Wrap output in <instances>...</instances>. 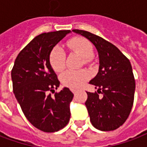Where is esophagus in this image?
Segmentation results:
<instances>
[{
	"instance_id": "1",
	"label": "esophagus",
	"mask_w": 147,
	"mask_h": 147,
	"mask_svg": "<svg viewBox=\"0 0 147 147\" xmlns=\"http://www.w3.org/2000/svg\"><path fill=\"white\" fill-rule=\"evenodd\" d=\"M71 91H72V92L74 93V94H76V93H77V90L76 89H73V88H71Z\"/></svg>"
}]
</instances>
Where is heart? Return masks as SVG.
<instances>
[{
    "instance_id": "b5f03b06",
    "label": "heart",
    "mask_w": 147,
    "mask_h": 147,
    "mask_svg": "<svg viewBox=\"0 0 147 147\" xmlns=\"http://www.w3.org/2000/svg\"><path fill=\"white\" fill-rule=\"evenodd\" d=\"M66 45L70 51L77 53L81 57L86 65H92L93 63L94 48L88 40L81 37H73L67 41ZM49 63L51 68L55 72L62 71L66 64V54L62 48L55 46L51 49L49 54ZM89 78L86 70H66L61 76V81L65 86L72 88L81 87Z\"/></svg>"
}]
</instances>
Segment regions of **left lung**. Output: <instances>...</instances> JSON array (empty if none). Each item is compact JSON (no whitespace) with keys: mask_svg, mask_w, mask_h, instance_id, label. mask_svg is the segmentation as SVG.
I'll use <instances>...</instances> for the list:
<instances>
[{"mask_svg":"<svg viewBox=\"0 0 147 147\" xmlns=\"http://www.w3.org/2000/svg\"><path fill=\"white\" fill-rule=\"evenodd\" d=\"M73 31L89 40L99 57L98 74L89 82L98 90L87 92L85 105L90 121L98 130H115L128 119L133 106L136 81L130 61L116 46L101 37L81 30Z\"/></svg>","mask_w":147,"mask_h":147,"instance_id":"1","label":"left lung"}]
</instances>
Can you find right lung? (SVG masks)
Returning a JSON list of instances; mask_svg holds the SVG:
<instances>
[{"label": "right lung", "instance_id": "right-lung-1", "mask_svg": "<svg viewBox=\"0 0 147 147\" xmlns=\"http://www.w3.org/2000/svg\"><path fill=\"white\" fill-rule=\"evenodd\" d=\"M69 32L44 33L34 37L19 52L11 69L13 92L22 112L35 128L45 132L60 130L70 118L74 94L68 88L55 92L60 82L49 63L51 49Z\"/></svg>", "mask_w": 147, "mask_h": 147}]
</instances>
